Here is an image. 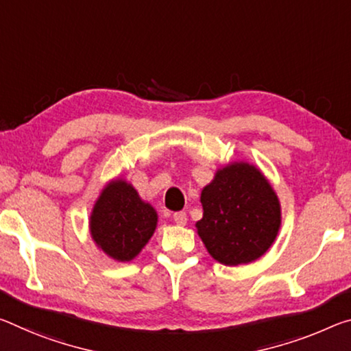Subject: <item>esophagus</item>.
<instances>
[{"label": "esophagus", "mask_w": 351, "mask_h": 351, "mask_svg": "<svg viewBox=\"0 0 351 351\" xmlns=\"http://www.w3.org/2000/svg\"><path fill=\"white\" fill-rule=\"evenodd\" d=\"M173 220L176 225H186L187 223V214L184 210H180V213L173 214Z\"/></svg>", "instance_id": "1"}]
</instances>
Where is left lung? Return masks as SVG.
I'll return each mask as SVG.
<instances>
[{
  "instance_id": "obj_1",
  "label": "left lung",
  "mask_w": 351,
  "mask_h": 351,
  "mask_svg": "<svg viewBox=\"0 0 351 351\" xmlns=\"http://www.w3.org/2000/svg\"><path fill=\"white\" fill-rule=\"evenodd\" d=\"M203 219L198 236L215 261L225 265L253 263L275 242L281 208L265 176L247 162L217 170L202 191Z\"/></svg>"
}]
</instances>
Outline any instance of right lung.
Here are the masks:
<instances>
[{"label":"right lung","mask_w":351,"mask_h":351,"mask_svg":"<svg viewBox=\"0 0 351 351\" xmlns=\"http://www.w3.org/2000/svg\"><path fill=\"white\" fill-rule=\"evenodd\" d=\"M158 225V214L142 202L134 187L123 180L103 189L90 215V234L97 245L115 261L134 259L147 245Z\"/></svg>","instance_id":"1"}]
</instances>
